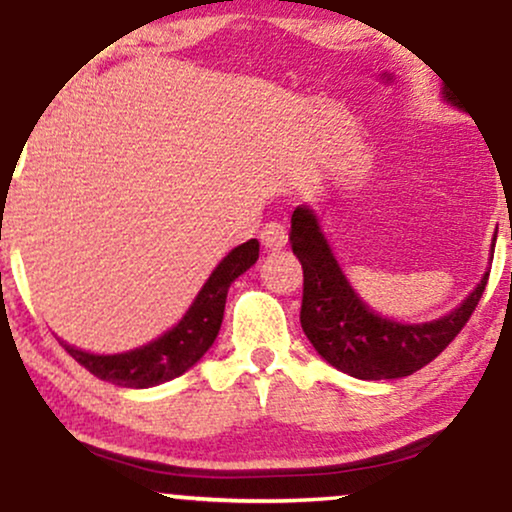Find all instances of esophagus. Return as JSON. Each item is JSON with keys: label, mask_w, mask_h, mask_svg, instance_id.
<instances>
[{"label": "esophagus", "mask_w": 512, "mask_h": 512, "mask_svg": "<svg viewBox=\"0 0 512 512\" xmlns=\"http://www.w3.org/2000/svg\"><path fill=\"white\" fill-rule=\"evenodd\" d=\"M260 240H262L264 248L274 252V250H281L286 243H289V233H286V228L281 226V223L272 221L260 231Z\"/></svg>", "instance_id": "34e87169"}]
</instances>
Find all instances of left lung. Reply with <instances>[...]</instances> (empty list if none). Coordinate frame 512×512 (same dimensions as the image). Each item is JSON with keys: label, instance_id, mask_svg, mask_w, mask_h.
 <instances>
[{"label": "left lung", "instance_id": "1", "mask_svg": "<svg viewBox=\"0 0 512 512\" xmlns=\"http://www.w3.org/2000/svg\"><path fill=\"white\" fill-rule=\"evenodd\" d=\"M445 101L460 108L445 91ZM291 250L303 264L301 327L315 351L330 366L361 380H392L431 363L460 334L479 305L489 272L450 315L421 325L387 320L373 313L351 289L313 209L298 207L291 216Z\"/></svg>", "mask_w": 512, "mask_h": 512}]
</instances>
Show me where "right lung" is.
<instances>
[{"instance_id": "add662e5", "label": "right lung", "mask_w": 512, "mask_h": 512, "mask_svg": "<svg viewBox=\"0 0 512 512\" xmlns=\"http://www.w3.org/2000/svg\"><path fill=\"white\" fill-rule=\"evenodd\" d=\"M257 257H260V243L255 238L228 252L219 262V267L211 272L202 291L197 293L195 303L190 305L185 317L173 330H168L151 344L113 356L88 354V351L74 349L64 342L62 346L74 361H79L88 373L105 380V383L120 387H154L168 383V380L190 370L199 358L207 354L221 330L228 289L240 274L248 272L257 262Z\"/></svg>"}]
</instances>
